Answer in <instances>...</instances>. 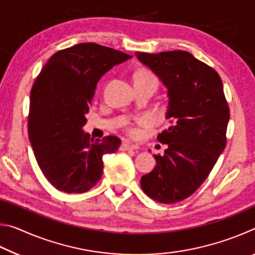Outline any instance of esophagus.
<instances>
[{
	"label": "esophagus",
	"instance_id": "34e87169",
	"mask_svg": "<svg viewBox=\"0 0 255 255\" xmlns=\"http://www.w3.org/2000/svg\"><path fill=\"white\" fill-rule=\"evenodd\" d=\"M138 148H139V147H138L137 145L126 143V141H125V143H123L122 146H120V149H122V150H136Z\"/></svg>",
	"mask_w": 255,
	"mask_h": 255
}]
</instances>
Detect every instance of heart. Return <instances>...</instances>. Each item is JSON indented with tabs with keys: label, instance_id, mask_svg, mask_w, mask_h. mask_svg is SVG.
<instances>
[{
	"label": "heart",
	"instance_id": "1",
	"mask_svg": "<svg viewBox=\"0 0 255 255\" xmlns=\"http://www.w3.org/2000/svg\"><path fill=\"white\" fill-rule=\"evenodd\" d=\"M135 81H153V82H156V79H155V76L150 73L149 71H146V70H140L136 73L135 75ZM157 83V82H156ZM147 122V119H141L140 123H146ZM129 132L133 135V133L136 132V130L133 128L129 129Z\"/></svg>",
	"mask_w": 255,
	"mask_h": 255
}]
</instances>
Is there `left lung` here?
Segmentation results:
<instances>
[{"label":"left lung","instance_id":"obj_1","mask_svg":"<svg viewBox=\"0 0 255 255\" xmlns=\"http://www.w3.org/2000/svg\"><path fill=\"white\" fill-rule=\"evenodd\" d=\"M135 55L167 89L171 124L157 136L167 148L154 155L156 165L140 185L153 200L174 204L200 187L225 149L230 108L217 72L188 51Z\"/></svg>","mask_w":255,"mask_h":255}]
</instances>
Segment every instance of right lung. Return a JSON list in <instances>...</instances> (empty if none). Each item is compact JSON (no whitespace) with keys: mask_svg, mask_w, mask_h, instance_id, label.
I'll list each match as a JSON object with an SVG mask.
<instances>
[{"mask_svg":"<svg viewBox=\"0 0 255 255\" xmlns=\"http://www.w3.org/2000/svg\"><path fill=\"white\" fill-rule=\"evenodd\" d=\"M132 56L94 42L59 50L49 58L30 94L29 140L45 178L66 193H83L98 183L102 157L122 140L91 138L83 130L99 80Z\"/></svg>","mask_w":255,"mask_h":255,"instance_id":"1","label":"right lung"}]
</instances>
